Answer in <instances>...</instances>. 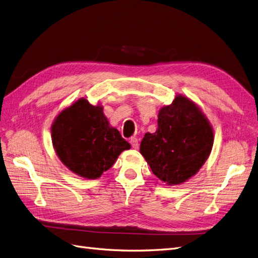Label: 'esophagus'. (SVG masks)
<instances>
[{
  "label": "esophagus",
  "instance_id": "obj_1",
  "mask_svg": "<svg viewBox=\"0 0 258 258\" xmlns=\"http://www.w3.org/2000/svg\"><path fill=\"white\" fill-rule=\"evenodd\" d=\"M130 144H131L132 148H135V150H138V148H139V142H138L137 138H131L130 139Z\"/></svg>",
  "mask_w": 258,
  "mask_h": 258
}]
</instances>
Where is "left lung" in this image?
<instances>
[{
	"mask_svg": "<svg viewBox=\"0 0 258 258\" xmlns=\"http://www.w3.org/2000/svg\"><path fill=\"white\" fill-rule=\"evenodd\" d=\"M213 146V130L192 101L176 96L158 114L155 134H145L140 153L153 173L168 185L186 182L208 159Z\"/></svg>",
	"mask_w": 258,
	"mask_h": 258,
	"instance_id": "1",
	"label": "left lung"
}]
</instances>
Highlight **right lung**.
Returning a JSON list of instances; mask_svg holds the SVG:
<instances>
[{"label": "right lung", "instance_id": "obj_1", "mask_svg": "<svg viewBox=\"0 0 258 258\" xmlns=\"http://www.w3.org/2000/svg\"><path fill=\"white\" fill-rule=\"evenodd\" d=\"M58 157L77 175L98 178L110 169L130 144L110 127L102 106L80 99L62 111L51 126Z\"/></svg>", "mask_w": 258, "mask_h": 258}]
</instances>
